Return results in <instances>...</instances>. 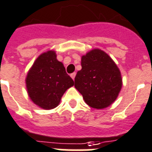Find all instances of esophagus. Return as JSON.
Listing matches in <instances>:
<instances>
[{"mask_svg": "<svg viewBox=\"0 0 152 152\" xmlns=\"http://www.w3.org/2000/svg\"><path fill=\"white\" fill-rule=\"evenodd\" d=\"M75 76H76V73H75V72L72 73V74H71V75H70V77H72V79H73V80H75Z\"/></svg>", "mask_w": 152, "mask_h": 152, "instance_id": "obj_1", "label": "esophagus"}]
</instances>
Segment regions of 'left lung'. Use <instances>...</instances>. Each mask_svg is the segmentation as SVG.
Returning a JSON list of instances; mask_svg holds the SVG:
<instances>
[{"label": "left lung", "mask_w": 152, "mask_h": 152, "mask_svg": "<svg viewBox=\"0 0 152 152\" xmlns=\"http://www.w3.org/2000/svg\"><path fill=\"white\" fill-rule=\"evenodd\" d=\"M75 86L91 107L103 109L117 99L122 86V75L113 59L96 48L82 56Z\"/></svg>", "instance_id": "obj_1"}]
</instances>
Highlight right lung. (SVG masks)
<instances>
[{"label":"right lung","mask_w":152,"mask_h":152,"mask_svg":"<svg viewBox=\"0 0 152 152\" xmlns=\"http://www.w3.org/2000/svg\"><path fill=\"white\" fill-rule=\"evenodd\" d=\"M74 81L66 72L54 51L42 53L30 69L26 78V89L30 99L45 110L55 108Z\"/></svg>","instance_id":"add662e5"}]
</instances>
